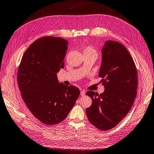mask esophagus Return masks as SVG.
Returning a JSON list of instances; mask_svg holds the SVG:
<instances>
[{"instance_id": "esophagus-1", "label": "esophagus", "mask_w": 154, "mask_h": 154, "mask_svg": "<svg viewBox=\"0 0 154 154\" xmlns=\"http://www.w3.org/2000/svg\"><path fill=\"white\" fill-rule=\"evenodd\" d=\"M85 94H86V92H85V90H82V91H80V95H81L82 96H85Z\"/></svg>"}]
</instances>
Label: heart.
I'll list each match as a JSON object with an SVG mask.
<instances>
[{"label": "heart", "instance_id": "obj_1", "mask_svg": "<svg viewBox=\"0 0 154 154\" xmlns=\"http://www.w3.org/2000/svg\"><path fill=\"white\" fill-rule=\"evenodd\" d=\"M83 55L87 54V55H91V56H94L97 57V52L93 47L91 46H87L85 47L83 50Z\"/></svg>", "mask_w": 154, "mask_h": 154}]
</instances>
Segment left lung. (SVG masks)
<instances>
[{"instance_id": "obj_1", "label": "left lung", "mask_w": 154, "mask_h": 154, "mask_svg": "<svg viewBox=\"0 0 154 154\" xmlns=\"http://www.w3.org/2000/svg\"><path fill=\"white\" fill-rule=\"evenodd\" d=\"M102 63L98 76L103 93L93 91L86 94L92 100L86 110L89 121L101 130L115 127L130 111L137 96V71L127 48L120 43L107 40L102 48Z\"/></svg>"}]
</instances>
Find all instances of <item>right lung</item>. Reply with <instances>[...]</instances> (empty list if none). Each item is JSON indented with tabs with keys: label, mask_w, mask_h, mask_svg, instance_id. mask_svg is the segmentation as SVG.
<instances>
[{
	"label": "right lung",
	"mask_w": 154,
	"mask_h": 154,
	"mask_svg": "<svg viewBox=\"0 0 154 154\" xmlns=\"http://www.w3.org/2000/svg\"><path fill=\"white\" fill-rule=\"evenodd\" d=\"M68 42L55 36L35 41L22 57L17 72L22 98L33 115L47 125L66 119L80 94L79 90L59 83L57 73L64 67Z\"/></svg>",
	"instance_id": "1"
}]
</instances>
